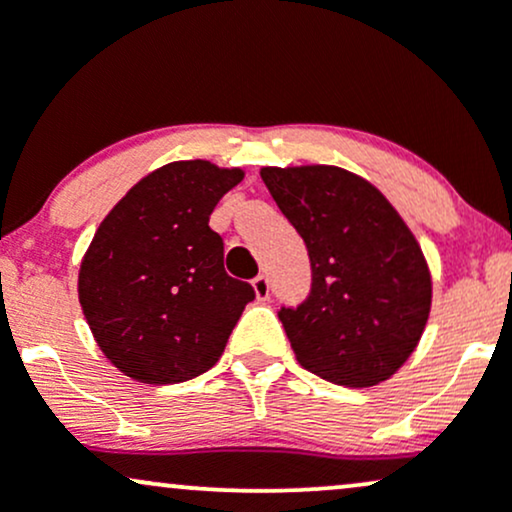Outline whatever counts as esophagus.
Masks as SVG:
<instances>
[{
  "label": "esophagus",
  "mask_w": 512,
  "mask_h": 512,
  "mask_svg": "<svg viewBox=\"0 0 512 512\" xmlns=\"http://www.w3.org/2000/svg\"><path fill=\"white\" fill-rule=\"evenodd\" d=\"M252 289H255V296L260 298V301H267L269 298V279L264 274H260V276H255V279H252Z\"/></svg>",
  "instance_id": "1"
}]
</instances>
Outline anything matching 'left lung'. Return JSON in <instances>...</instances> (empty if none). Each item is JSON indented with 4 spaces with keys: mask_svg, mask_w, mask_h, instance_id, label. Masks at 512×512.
Masks as SVG:
<instances>
[{
    "mask_svg": "<svg viewBox=\"0 0 512 512\" xmlns=\"http://www.w3.org/2000/svg\"><path fill=\"white\" fill-rule=\"evenodd\" d=\"M276 207L303 238L313 284L279 320L298 363L346 387L397 373L424 334L431 274L387 199L337 166L262 168Z\"/></svg>",
    "mask_w": 512,
    "mask_h": 512,
    "instance_id": "8db88e82",
    "label": "left lung"
}]
</instances>
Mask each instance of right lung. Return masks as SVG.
Instances as JSON below:
<instances>
[{
	"label": "right lung",
	"instance_id": "1",
	"mask_svg": "<svg viewBox=\"0 0 512 512\" xmlns=\"http://www.w3.org/2000/svg\"><path fill=\"white\" fill-rule=\"evenodd\" d=\"M243 170L175 161L127 192L98 226L79 269V303L117 370L149 385L197 378L219 361L245 305L248 281L223 269L209 228Z\"/></svg>",
	"mask_w": 512,
	"mask_h": 512
}]
</instances>
